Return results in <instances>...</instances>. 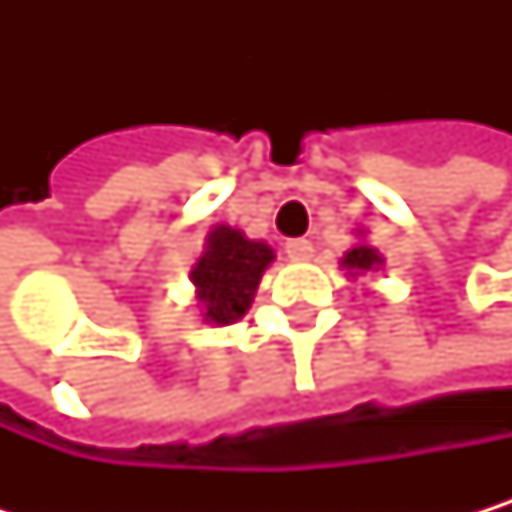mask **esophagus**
Masks as SVG:
<instances>
[{
    "instance_id": "esophagus-1",
    "label": "esophagus",
    "mask_w": 512,
    "mask_h": 512,
    "mask_svg": "<svg viewBox=\"0 0 512 512\" xmlns=\"http://www.w3.org/2000/svg\"><path fill=\"white\" fill-rule=\"evenodd\" d=\"M285 254H288V261H310L313 258V242L310 239H288Z\"/></svg>"
}]
</instances>
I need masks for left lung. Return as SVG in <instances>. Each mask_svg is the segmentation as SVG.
Masks as SVG:
<instances>
[{"instance_id":"left-lung-1","label":"left lung","mask_w":512,"mask_h":512,"mask_svg":"<svg viewBox=\"0 0 512 512\" xmlns=\"http://www.w3.org/2000/svg\"><path fill=\"white\" fill-rule=\"evenodd\" d=\"M347 270H356V273H362V270H375L378 264H381V254L371 248V245H356V248H350L347 254H344V261H341Z\"/></svg>"}]
</instances>
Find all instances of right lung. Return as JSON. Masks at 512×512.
I'll use <instances>...</instances> for the list:
<instances>
[{"instance_id": "1", "label": "right lung", "mask_w": 512, "mask_h": 512, "mask_svg": "<svg viewBox=\"0 0 512 512\" xmlns=\"http://www.w3.org/2000/svg\"><path fill=\"white\" fill-rule=\"evenodd\" d=\"M270 261L273 251L264 242H251L233 227H214L205 254L193 267V282L205 307L202 316L218 325L242 319Z\"/></svg>"}]
</instances>
